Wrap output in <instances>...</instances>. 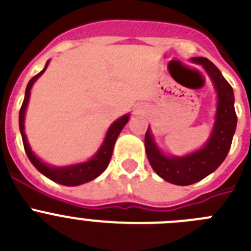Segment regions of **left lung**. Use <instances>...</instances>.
I'll return each instance as SVG.
<instances>
[{
    "instance_id": "8db88e82",
    "label": "left lung",
    "mask_w": 251,
    "mask_h": 251,
    "mask_svg": "<svg viewBox=\"0 0 251 251\" xmlns=\"http://www.w3.org/2000/svg\"><path fill=\"white\" fill-rule=\"evenodd\" d=\"M193 62L202 65L218 92L215 124L209 140L200 150L186 156H166L156 146L150 127L145 135V149L151 168L165 181L171 184L191 185L215 171L226 157L235 132L236 119L234 91L221 75L220 70L206 57H193Z\"/></svg>"
}]
</instances>
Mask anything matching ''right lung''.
<instances>
[{"label":"right lung","instance_id":"1","mask_svg":"<svg viewBox=\"0 0 251 251\" xmlns=\"http://www.w3.org/2000/svg\"><path fill=\"white\" fill-rule=\"evenodd\" d=\"M49 62L50 61H47L45 69L42 70L40 74L33 76V77L30 80V82L27 83L24 102H22L21 110H20V116H19V124H20V131H21L22 142H24L25 151H26L27 156H28L30 161L32 162L33 166H35L40 173L44 174L46 177H49V179L52 180V181L57 182V184L65 185V186H77V185L85 184V182L96 179L98 176H100L101 174L106 170L110 160H111L112 150H114V145H115V142H116L117 136L120 135L124 126L127 124L130 115L127 114L125 115V116L120 117L119 120H116L111 126H110L109 130H107V134H106L105 140H103L101 148L99 149L98 153H96L91 160H89V161L82 162V164L71 165V166H64V168H53V166H49V165H46L45 162H42L38 157H36V155L32 152L30 145H28L26 134H25L24 123H25V112H26L27 103H28V99H30L31 87H32V85L35 83V81L37 80L42 74H44L46 67L49 66Z\"/></svg>","mask_w":251,"mask_h":251}]
</instances>
